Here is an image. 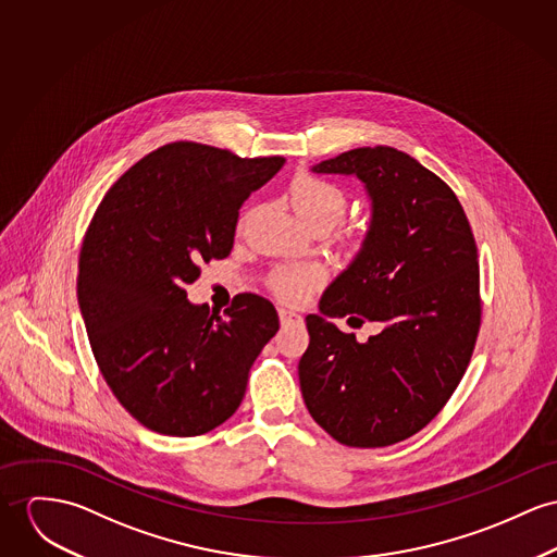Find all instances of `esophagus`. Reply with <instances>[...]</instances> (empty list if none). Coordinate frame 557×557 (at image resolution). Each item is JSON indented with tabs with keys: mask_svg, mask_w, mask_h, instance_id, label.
<instances>
[{
	"mask_svg": "<svg viewBox=\"0 0 557 557\" xmlns=\"http://www.w3.org/2000/svg\"><path fill=\"white\" fill-rule=\"evenodd\" d=\"M277 315H280V322H282V324H300V322H302V318H300L299 313H295V311H290V309H284V307L277 309Z\"/></svg>",
	"mask_w": 557,
	"mask_h": 557,
	"instance_id": "34e87169",
	"label": "esophagus"
}]
</instances>
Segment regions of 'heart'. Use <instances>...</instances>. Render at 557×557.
I'll return each instance as SVG.
<instances>
[{"label":"heart","mask_w":557,"mask_h":557,"mask_svg":"<svg viewBox=\"0 0 557 557\" xmlns=\"http://www.w3.org/2000/svg\"><path fill=\"white\" fill-rule=\"evenodd\" d=\"M290 201L300 220L313 228L324 226L326 231L345 214L347 195L339 184L299 173L290 184ZM347 242H356V233H347ZM324 282V271L313 264L280 267L269 277V288L277 299L286 302H302Z\"/></svg>","instance_id":"heart-1"}]
</instances>
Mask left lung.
Instances as JSON below:
<instances>
[{
  "instance_id": "left-lung-1",
  "label": "left lung",
  "mask_w": 557,
  "mask_h": 557,
  "mask_svg": "<svg viewBox=\"0 0 557 557\" xmlns=\"http://www.w3.org/2000/svg\"><path fill=\"white\" fill-rule=\"evenodd\" d=\"M311 172L356 175L371 197L360 252L305 318L309 347L299 382L311 418L347 447L413 436L460 384L481 326L479 262L454 190L413 157L356 148ZM375 321L369 343L331 317Z\"/></svg>"
}]
</instances>
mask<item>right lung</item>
I'll use <instances>...</instances> for the list:
<instances>
[{"instance_id": "obj_1", "label": "right lung", "mask_w": 557, "mask_h": 557, "mask_svg": "<svg viewBox=\"0 0 557 557\" xmlns=\"http://www.w3.org/2000/svg\"><path fill=\"white\" fill-rule=\"evenodd\" d=\"M282 165L173 141L123 173L92 215L78 302L106 384L141 426L197 436L242 405L277 311L246 293L220 315L186 299V286L201 262L231 255L239 208Z\"/></svg>"}]
</instances>
